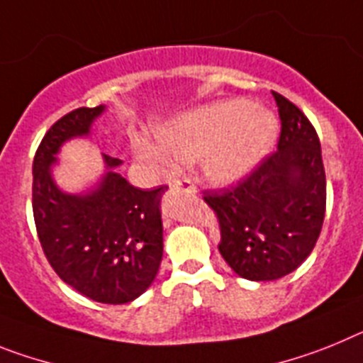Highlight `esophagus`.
<instances>
[{"mask_svg":"<svg viewBox=\"0 0 363 363\" xmlns=\"http://www.w3.org/2000/svg\"><path fill=\"white\" fill-rule=\"evenodd\" d=\"M172 186L175 188V190H186V191H194L195 190L190 179H181V181H175Z\"/></svg>","mask_w":363,"mask_h":363,"instance_id":"esophagus-1","label":"esophagus"}]
</instances>
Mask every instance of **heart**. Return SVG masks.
<instances>
[{"label": "heart", "instance_id": "1", "mask_svg": "<svg viewBox=\"0 0 363 363\" xmlns=\"http://www.w3.org/2000/svg\"><path fill=\"white\" fill-rule=\"evenodd\" d=\"M277 138L276 116L256 109L250 100H225L179 116L159 131L160 147L137 140L143 159L168 166L204 159L206 177L219 186L245 179L272 151Z\"/></svg>", "mask_w": 363, "mask_h": 363}]
</instances>
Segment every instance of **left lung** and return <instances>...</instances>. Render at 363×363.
<instances>
[{
    "instance_id": "left-lung-1",
    "label": "left lung",
    "mask_w": 363,
    "mask_h": 363,
    "mask_svg": "<svg viewBox=\"0 0 363 363\" xmlns=\"http://www.w3.org/2000/svg\"><path fill=\"white\" fill-rule=\"evenodd\" d=\"M277 150L226 190L203 199L219 220V252L250 281L291 274L313 252L325 217L327 182L320 138L307 116L279 93Z\"/></svg>"
}]
</instances>
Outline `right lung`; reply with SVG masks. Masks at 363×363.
I'll return each instance as SVG.
<instances>
[{
    "mask_svg": "<svg viewBox=\"0 0 363 363\" xmlns=\"http://www.w3.org/2000/svg\"><path fill=\"white\" fill-rule=\"evenodd\" d=\"M106 107H78L62 116L38 146L33 162V212L43 254L67 285L93 301L122 305L146 292L162 259L160 197L168 188L140 190L104 155L99 186L84 195L62 191L52 164L69 138L89 135Z\"/></svg>",
    "mask_w": 363,
    "mask_h": 363,
    "instance_id": "obj_1",
    "label": "right lung"
}]
</instances>
